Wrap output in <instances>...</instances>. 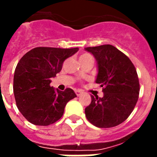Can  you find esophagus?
Listing matches in <instances>:
<instances>
[{"mask_svg": "<svg viewBox=\"0 0 157 157\" xmlns=\"http://www.w3.org/2000/svg\"><path fill=\"white\" fill-rule=\"evenodd\" d=\"M75 94H76V96H81V95L82 94V91H81V90H75Z\"/></svg>", "mask_w": 157, "mask_h": 157, "instance_id": "esophagus-1", "label": "esophagus"}]
</instances>
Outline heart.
<instances>
[{
  "mask_svg": "<svg viewBox=\"0 0 157 157\" xmlns=\"http://www.w3.org/2000/svg\"><path fill=\"white\" fill-rule=\"evenodd\" d=\"M88 56H90V55H89V54H87V53H85V54H83V55L81 56V57H80V58L88 57Z\"/></svg>",
  "mask_w": 157,
  "mask_h": 157,
  "instance_id": "1",
  "label": "heart"
}]
</instances>
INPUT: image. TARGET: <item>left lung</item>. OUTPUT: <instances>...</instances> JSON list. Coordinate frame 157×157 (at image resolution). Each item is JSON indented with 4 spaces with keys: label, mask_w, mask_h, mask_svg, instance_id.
Masks as SVG:
<instances>
[{
    "label": "left lung",
    "mask_w": 157,
    "mask_h": 157,
    "mask_svg": "<svg viewBox=\"0 0 157 157\" xmlns=\"http://www.w3.org/2000/svg\"><path fill=\"white\" fill-rule=\"evenodd\" d=\"M97 62L96 83L103 96H91L85 109L87 120L100 128L120 125L128 118L138 101L140 84L136 70L124 53L111 45L85 48Z\"/></svg>",
    "instance_id": "obj_1"
}]
</instances>
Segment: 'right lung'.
Listing matches in <instances>:
<instances>
[{"label":"right lung","instance_id":"add662e5","mask_svg":"<svg viewBox=\"0 0 157 157\" xmlns=\"http://www.w3.org/2000/svg\"><path fill=\"white\" fill-rule=\"evenodd\" d=\"M78 50L36 47L20 60L14 73V96L17 108L29 122L36 126L55 123L63 116L67 102L76 97L71 88L61 91L50 84L64 61Z\"/></svg>","mask_w":157,"mask_h":157}]
</instances>
